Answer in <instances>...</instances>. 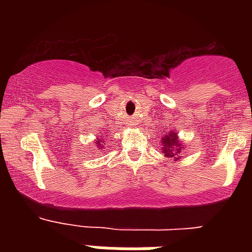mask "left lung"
<instances>
[{
	"instance_id": "left-lung-1",
	"label": "left lung",
	"mask_w": 252,
	"mask_h": 252,
	"mask_svg": "<svg viewBox=\"0 0 252 252\" xmlns=\"http://www.w3.org/2000/svg\"><path fill=\"white\" fill-rule=\"evenodd\" d=\"M162 140H163V144H165V148H163V150H165V156H167V157L170 158L178 157L180 153V150H182V144L176 140L175 132L167 134V136H165ZM176 159H179V158H176Z\"/></svg>"
}]
</instances>
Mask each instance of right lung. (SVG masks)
<instances>
[{
    "mask_svg": "<svg viewBox=\"0 0 252 252\" xmlns=\"http://www.w3.org/2000/svg\"><path fill=\"white\" fill-rule=\"evenodd\" d=\"M100 142H104V138H98V141L95 142V145L98 146V148H100V146H103V144H100ZM103 148H104V146H103Z\"/></svg>",
    "mask_w": 252,
    "mask_h": 252,
    "instance_id": "obj_1",
    "label": "right lung"
}]
</instances>
